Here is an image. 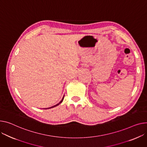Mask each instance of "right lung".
<instances>
[{
	"label": "right lung",
	"mask_w": 147,
	"mask_h": 147,
	"mask_svg": "<svg viewBox=\"0 0 147 147\" xmlns=\"http://www.w3.org/2000/svg\"><path fill=\"white\" fill-rule=\"evenodd\" d=\"M64 96H63V99H62V100L59 102V103H58V104H57V105H54V106H52V107H49V108H48V109H50V108H52V107H55V106H58V105H60L63 101V99H64ZM46 109H47V108H46Z\"/></svg>",
	"instance_id": "1"
}]
</instances>
